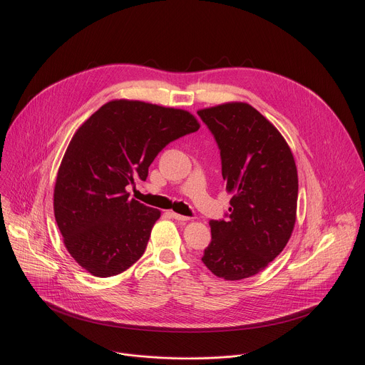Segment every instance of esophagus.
Listing matches in <instances>:
<instances>
[{
    "label": "esophagus",
    "instance_id": "obj_1",
    "mask_svg": "<svg viewBox=\"0 0 365 365\" xmlns=\"http://www.w3.org/2000/svg\"><path fill=\"white\" fill-rule=\"evenodd\" d=\"M169 215H170L173 220H176V221H180V222L189 221V218H187V217H183V215H180V214H176V212H169Z\"/></svg>",
    "mask_w": 365,
    "mask_h": 365
}]
</instances>
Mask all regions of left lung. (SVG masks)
<instances>
[{
	"instance_id": "left-lung-1",
	"label": "left lung",
	"mask_w": 365,
	"mask_h": 365,
	"mask_svg": "<svg viewBox=\"0 0 365 365\" xmlns=\"http://www.w3.org/2000/svg\"><path fill=\"white\" fill-rule=\"evenodd\" d=\"M221 150L222 178L232 195L227 221H211L202 262L217 277L242 280L264 270L292 237L297 169L279 130L247 102L197 111Z\"/></svg>"
}]
</instances>
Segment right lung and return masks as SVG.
Instances as JSON below:
<instances>
[{
    "label": "right lung",
    "mask_w": 365,
    "mask_h": 365,
    "mask_svg": "<svg viewBox=\"0 0 365 365\" xmlns=\"http://www.w3.org/2000/svg\"><path fill=\"white\" fill-rule=\"evenodd\" d=\"M199 127L185 110L114 99L76 130L58 170L53 210L82 269L111 277L144 254L160 211L130 199L127 186L145 180L155 155Z\"/></svg>",
    "instance_id": "1"
}]
</instances>
